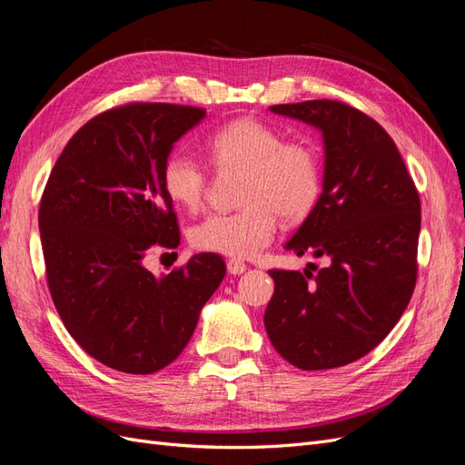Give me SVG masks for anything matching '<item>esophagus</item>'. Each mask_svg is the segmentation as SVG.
<instances>
[{
    "label": "esophagus",
    "mask_w": 465,
    "mask_h": 465,
    "mask_svg": "<svg viewBox=\"0 0 465 465\" xmlns=\"http://www.w3.org/2000/svg\"><path fill=\"white\" fill-rule=\"evenodd\" d=\"M227 270H229L231 275H241V273L246 272V263L241 262V260L231 258V260H227Z\"/></svg>",
    "instance_id": "obj_1"
}]
</instances>
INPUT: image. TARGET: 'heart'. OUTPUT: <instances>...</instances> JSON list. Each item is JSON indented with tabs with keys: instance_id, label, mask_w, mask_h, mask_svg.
Here are the masks:
<instances>
[{
	"instance_id": "heart-1",
	"label": "heart",
	"mask_w": 465,
	"mask_h": 465,
	"mask_svg": "<svg viewBox=\"0 0 465 465\" xmlns=\"http://www.w3.org/2000/svg\"><path fill=\"white\" fill-rule=\"evenodd\" d=\"M209 163L219 173H241L232 213H213L190 231L193 248L231 258H252L273 241L277 215L302 221L322 190L316 147L302 137L283 139L258 118L223 124L205 142ZM207 166L186 151H174L163 164V188L176 207L200 209L207 192Z\"/></svg>"
}]
</instances>
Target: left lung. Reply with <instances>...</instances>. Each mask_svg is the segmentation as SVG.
Segmentation results:
<instances>
[{
  "mask_svg": "<svg viewBox=\"0 0 465 465\" xmlns=\"http://www.w3.org/2000/svg\"><path fill=\"white\" fill-rule=\"evenodd\" d=\"M323 135V192L287 242L302 256H330L312 272L270 270L263 323L277 353L302 371L343 367L393 330L417 283L420 200L393 139L341 101L275 104Z\"/></svg>",
  "mask_w": 465,
  "mask_h": 465,
  "instance_id": "1",
  "label": "left lung"
}]
</instances>
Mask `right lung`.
<instances>
[{
  "mask_svg": "<svg viewBox=\"0 0 465 465\" xmlns=\"http://www.w3.org/2000/svg\"><path fill=\"white\" fill-rule=\"evenodd\" d=\"M205 108L128 103L75 132L38 209L46 281L65 330L106 367L151 374L171 364L227 273L219 254L192 256L164 277L143 267L154 246L178 248L163 164Z\"/></svg>",
  "mask_w": 465,
  "mask_h": 465,
  "instance_id": "1",
  "label": "right lung"
}]
</instances>
